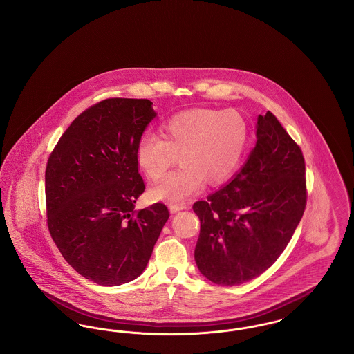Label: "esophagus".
Instances as JSON below:
<instances>
[{"instance_id": "esophagus-1", "label": "esophagus", "mask_w": 354, "mask_h": 354, "mask_svg": "<svg viewBox=\"0 0 354 354\" xmlns=\"http://www.w3.org/2000/svg\"><path fill=\"white\" fill-rule=\"evenodd\" d=\"M169 208L172 214H176V212H179V211L187 208V205H185V203H183V204H169Z\"/></svg>"}]
</instances>
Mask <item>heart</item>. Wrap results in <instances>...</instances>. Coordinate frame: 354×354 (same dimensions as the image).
Segmentation results:
<instances>
[{"label": "heart", "mask_w": 354, "mask_h": 354, "mask_svg": "<svg viewBox=\"0 0 354 354\" xmlns=\"http://www.w3.org/2000/svg\"><path fill=\"white\" fill-rule=\"evenodd\" d=\"M160 135L143 133L138 139V166L152 179L166 175L178 160L182 167L150 189L152 201L183 203L204 185L225 182L237 169L248 140V126L234 109H189L165 119Z\"/></svg>", "instance_id": "b5f03b06"}]
</instances>
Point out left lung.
Instances as JSON below:
<instances>
[{
	"label": "left lung",
	"mask_w": 354,
	"mask_h": 354,
	"mask_svg": "<svg viewBox=\"0 0 354 354\" xmlns=\"http://www.w3.org/2000/svg\"><path fill=\"white\" fill-rule=\"evenodd\" d=\"M256 127V146L234 179L192 205L201 220L196 266L219 286H240L268 270L306 205L301 149L270 111Z\"/></svg>",
	"instance_id": "obj_1"
}]
</instances>
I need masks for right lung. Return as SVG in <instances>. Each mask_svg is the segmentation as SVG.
I'll return each instance as SVG.
<instances>
[{
  "label": "right lung",
  "instance_id": "obj_1",
  "mask_svg": "<svg viewBox=\"0 0 354 354\" xmlns=\"http://www.w3.org/2000/svg\"><path fill=\"white\" fill-rule=\"evenodd\" d=\"M156 117L149 100L109 98L71 122L45 171L48 227L68 264L100 286L136 279L169 220L163 203L135 209L145 191L135 149Z\"/></svg>",
  "mask_w": 354,
  "mask_h": 354
}]
</instances>
